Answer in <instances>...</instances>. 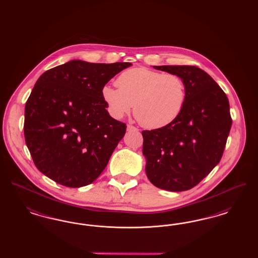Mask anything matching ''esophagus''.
I'll list each match as a JSON object with an SVG mask.
<instances>
[{
  "instance_id": "esophagus-1",
  "label": "esophagus",
  "mask_w": 258,
  "mask_h": 258,
  "mask_svg": "<svg viewBox=\"0 0 258 258\" xmlns=\"http://www.w3.org/2000/svg\"><path fill=\"white\" fill-rule=\"evenodd\" d=\"M126 130H127V131H138V128H137V127H135V126L132 125V124H127Z\"/></svg>"
}]
</instances>
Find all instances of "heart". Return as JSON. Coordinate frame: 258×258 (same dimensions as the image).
<instances>
[{
    "label": "heart",
    "instance_id": "heart-1",
    "mask_svg": "<svg viewBox=\"0 0 258 258\" xmlns=\"http://www.w3.org/2000/svg\"><path fill=\"white\" fill-rule=\"evenodd\" d=\"M118 88L105 85L102 98L111 115L122 118L135 104V118L147 128H160L175 121L186 98L184 79L147 68L124 71L116 80Z\"/></svg>",
    "mask_w": 258,
    "mask_h": 258
}]
</instances>
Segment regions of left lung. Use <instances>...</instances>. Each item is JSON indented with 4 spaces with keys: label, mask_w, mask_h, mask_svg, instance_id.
Listing matches in <instances>:
<instances>
[{
    "label": "left lung",
    "mask_w": 258,
    "mask_h": 258,
    "mask_svg": "<svg viewBox=\"0 0 258 258\" xmlns=\"http://www.w3.org/2000/svg\"><path fill=\"white\" fill-rule=\"evenodd\" d=\"M154 68L181 76L186 98L175 121L142 132L146 174L157 187L187 190L199 184L221 160L232 124L229 101L217 82L197 67Z\"/></svg>",
    "instance_id": "obj_1"
}]
</instances>
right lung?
Returning a JSON list of instances; mask_svg holds the SVG:
<instances>
[{"label": "right lung", "mask_w": 258, "mask_h": 258, "mask_svg": "<svg viewBox=\"0 0 258 258\" xmlns=\"http://www.w3.org/2000/svg\"><path fill=\"white\" fill-rule=\"evenodd\" d=\"M131 62L74 60L37 79L25 106L24 135L37 169L69 187L93 183L125 134L101 91Z\"/></svg>", "instance_id": "1"}]
</instances>
